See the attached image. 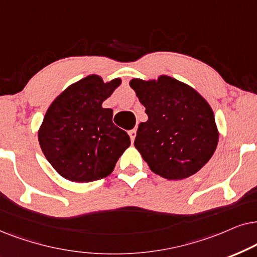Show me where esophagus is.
<instances>
[{"instance_id": "34e87169", "label": "esophagus", "mask_w": 257, "mask_h": 257, "mask_svg": "<svg viewBox=\"0 0 257 257\" xmlns=\"http://www.w3.org/2000/svg\"><path fill=\"white\" fill-rule=\"evenodd\" d=\"M128 134H129V136H131L132 142H134L135 136H136V131H135V129H132V131H129V132H128Z\"/></svg>"}]
</instances>
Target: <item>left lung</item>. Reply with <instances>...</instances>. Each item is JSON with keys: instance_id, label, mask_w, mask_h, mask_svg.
Wrapping results in <instances>:
<instances>
[{"instance_id": "1", "label": "left lung", "mask_w": 257, "mask_h": 257, "mask_svg": "<svg viewBox=\"0 0 257 257\" xmlns=\"http://www.w3.org/2000/svg\"><path fill=\"white\" fill-rule=\"evenodd\" d=\"M129 85L148 115L139 124L134 146L150 170L167 180L196 174L211 159L220 135L206 98L168 75L133 78Z\"/></svg>"}]
</instances>
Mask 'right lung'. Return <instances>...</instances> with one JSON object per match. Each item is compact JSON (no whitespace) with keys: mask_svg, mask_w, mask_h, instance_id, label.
Returning <instances> with one entry per match:
<instances>
[{"mask_svg":"<svg viewBox=\"0 0 257 257\" xmlns=\"http://www.w3.org/2000/svg\"><path fill=\"white\" fill-rule=\"evenodd\" d=\"M122 83L91 74L51 102L39 129L41 149L63 179L87 183L110 175L131 138L111 121L103 101Z\"/></svg>","mask_w":257,"mask_h":257,"instance_id":"add662e5","label":"right lung"}]
</instances>
